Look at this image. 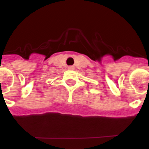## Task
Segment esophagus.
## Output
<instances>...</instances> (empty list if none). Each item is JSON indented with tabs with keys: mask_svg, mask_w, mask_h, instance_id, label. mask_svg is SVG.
I'll list each match as a JSON object with an SVG mask.
<instances>
[{
	"mask_svg": "<svg viewBox=\"0 0 149 149\" xmlns=\"http://www.w3.org/2000/svg\"><path fill=\"white\" fill-rule=\"evenodd\" d=\"M68 69L69 70H74V66H72V65H70V66H68Z\"/></svg>",
	"mask_w": 149,
	"mask_h": 149,
	"instance_id": "esophagus-1",
	"label": "esophagus"
}]
</instances>
